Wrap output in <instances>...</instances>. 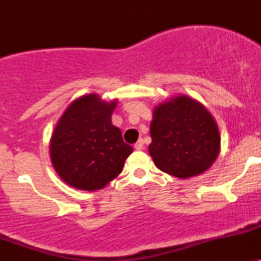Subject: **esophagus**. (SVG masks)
Listing matches in <instances>:
<instances>
[{"instance_id":"obj_1","label":"esophagus","mask_w":261,"mask_h":261,"mask_svg":"<svg viewBox=\"0 0 261 261\" xmlns=\"http://www.w3.org/2000/svg\"><path fill=\"white\" fill-rule=\"evenodd\" d=\"M134 148L138 149V151L139 149H143V141H142V139H139V141L134 144Z\"/></svg>"}]
</instances>
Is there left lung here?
Wrapping results in <instances>:
<instances>
[{
  "label": "left lung",
  "instance_id": "obj_1",
  "mask_svg": "<svg viewBox=\"0 0 261 261\" xmlns=\"http://www.w3.org/2000/svg\"><path fill=\"white\" fill-rule=\"evenodd\" d=\"M149 133L148 151L154 165L179 179L210 169L221 149L216 120L199 101L187 95L154 107Z\"/></svg>",
  "mask_w": 261,
  "mask_h": 261
}]
</instances>
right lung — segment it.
Here are the masks:
<instances>
[{
	"label": "right lung",
	"mask_w": 261,
	"mask_h": 261,
	"mask_svg": "<svg viewBox=\"0 0 261 261\" xmlns=\"http://www.w3.org/2000/svg\"><path fill=\"white\" fill-rule=\"evenodd\" d=\"M118 100L107 102L89 94L72 101L57 123L49 144L54 170L80 190L102 189L122 172L133 152L112 124Z\"/></svg>",
	"instance_id": "obj_1"
}]
</instances>
